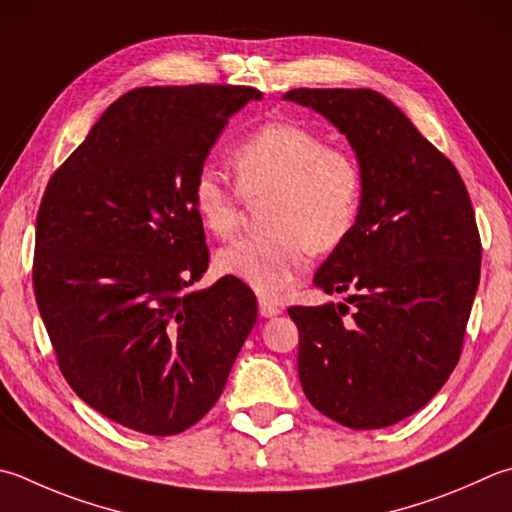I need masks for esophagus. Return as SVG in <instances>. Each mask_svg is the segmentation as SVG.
I'll use <instances>...</instances> for the list:
<instances>
[{
  "label": "esophagus",
  "mask_w": 512,
  "mask_h": 512,
  "mask_svg": "<svg viewBox=\"0 0 512 512\" xmlns=\"http://www.w3.org/2000/svg\"><path fill=\"white\" fill-rule=\"evenodd\" d=\"M258 310H260V316H265V318H272V316H278V314L283 312L281 307H278V305L272 303V301H267V298H260V301H258Z\"/></svg>",
  "instance_id": "34e87169"
}]
</instances>
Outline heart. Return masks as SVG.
<instances>
[{
	"mask_svg": "<svg viewBox=\"0 0 512 512\" xmlns=\"http://www.w3.org/2000/svg\"><path fill=\"white\" fill-rule=\"evenodd\" d=\"M236 187L214 169L191 185L196 216L209 234L229 238L243 220L245 200L267 198V234L223 247L216 265L263 298H281L310 265L312 249L332 252L352 234L363 200V169L354 153L330 147L323 133L276 120L231 149Z\"/></svg>",
	"mask_w": 512,
	"mask_h": 512,
	"instance_id": "b5f03b06",
	"label": "heart"
}]
</instances>
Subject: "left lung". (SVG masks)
Masks as SVG:
<instances>
[{
	"label": "left lung",
	"mask_w": 512,
	"mask_h": 512,
	"mask_svg": "<svg viewBox=\"0 0 512 512\" xmlns=\"http://www.w3.org/2000/svg\"><path fill=\"white\" fill-rule=\"evenodd\" d=\"M350 142L363 169L359 220L314 285L343 303L289 307L298 379L312 406L352 430L421 410L459 361L481 240L455 165L381 93L294 89Z\"/></svg>",
	"instance_id": "1"
}]
</instances>
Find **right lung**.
I'll list each match as a JSON object with an SVG mask.
<instances>
[{
	"label": "right lung",
	"mask_w": 512,
	"mask_h": 512,
	"mask_svg": "<svg viewBox=\"0 0 512 512\" xmlns=\"http://www.w3.org/2000/svg\"><path fill=\"white\" fill-rule=\"evenodd\" d=\"M252 86H142L115 100L48 180L33 287L64 379L153 437L214 408L258 316L252 289L207 272L191 185Z\"/></svg>",
	"instance_id": "right-lung-1"
}]
</instances>
